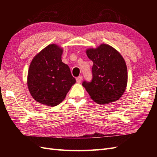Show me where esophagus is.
<instances>
[{"instance_id": "34e87169", "label": "esophagus", "mask_w": 157, "mask_h": 157, "mask_svg": "<svg viewBox=\"0 0 157 157\" xmlns=\"http://www.w3.org/2000/svg\"><path fill=\"white\" fill-rule=\"evenodd\" d=\"M76 80H77V82L78 83H80L81 82V81L82 80V76H79V77H78L77 78H76Z\"/></svg>"}]
</instances>
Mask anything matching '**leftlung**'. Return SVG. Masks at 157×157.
Here are the masks:
<instances>
[{
  "mask_svg": "<svg viewBox=\"0 0 157 157\" xmlns=\"http://www.w3.org/2000/svg\"><path fill=\"white\" fill-rule=\"evenodd\" d=\"M86 53L94 63L92 81L82 83L90 98L99 105L119 99L128 82L127 67L123 57L106 44H101L96 48H88Z\"/></svg>",
  "mask_w": 157,
  "mask_h": 157,
  "instance_id": "left-lung-1",
  "label": "left lung"
}]
</instances>
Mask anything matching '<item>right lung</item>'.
Returning <instances> with one entry per match:
<instances>
[{
  "mask_svg": "<svg viewBox=\"0 0 157 157\" xmlns=\"http://www.w3.org/2000/svg\"><path fill=\"white\" fill-rule=\"evenodd\" d=\"M63 50L51 44L38 53L30 63L27 86L35 101L54 107L62 102L76 82L69 66L61 60Z\"/></svg>",
  "mask_w": 157,
  "mask_h": 157,
  "instance_id": "1",
  "label": "right lung"
}]
</instances>
